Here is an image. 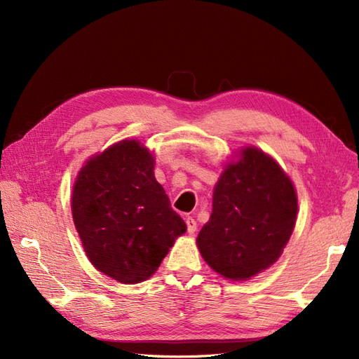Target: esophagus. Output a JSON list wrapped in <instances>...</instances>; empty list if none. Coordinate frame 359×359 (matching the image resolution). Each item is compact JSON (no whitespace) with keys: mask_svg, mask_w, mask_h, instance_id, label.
Wrapping results in <instances>:
<instances>
[{"mask_svg":"<svg viewBox=\"0 0 359 359\" xmlns=\"http://www.w3.org/2000/svg\"><path fill=\"white\" fill-rule=\"evenodd\" d=\"M186 223H187V231L190 235H194V232H196L198 229V224L196 222H194V219H191V217H189V219H186Z\"/></svg>","mask_w":359,"mask_h":359,"instance_id":"obj_1","label":"esophagus"}]
</instances>
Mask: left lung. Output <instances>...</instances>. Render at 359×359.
<instances>
[{
	"mask_svg": "<svg viewBox=\"0 0 359 359\" xmlns=\"http://www.w3.org/2000/svg\"><path fill=\"white\" fill-rule=\"evenodd\" d=\"M298 196L277 160L241 147L223 166L212 212L198 235L206 264L222 277L245 281L274 265L295 229Z\"/></svg>",
	"mask_w": 359,
	"mask_h": 359,
	"instance_id": "obj_1",
	"label": "left lung"
}]
</instances>
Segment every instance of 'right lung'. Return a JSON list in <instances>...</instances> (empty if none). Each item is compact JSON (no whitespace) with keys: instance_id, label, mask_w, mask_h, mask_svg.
Instances as JSON below:
<instances>
[{"instance_id":"obj_1","label":"right lung","mask_w":359,"mask_h":359,"mask_svg":"<svg viewBox=\"0 0 359 359\" xmlns=\"http://www.w3.org/2000/svg\"><path fill=\"white\" fill-rule=\"evenodd\" d=\"M154 154L123 139L83 163L72 215L93 266L123 285L148 280L187 226L154 177Z\"/></svg>"}]
</instances>
